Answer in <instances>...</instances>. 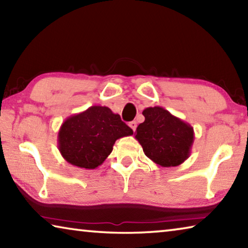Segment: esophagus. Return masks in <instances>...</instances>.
I'll return each instance as SVG.
<instances>
[{
	"label": "esophagus",
	"instance_id": "34e87169",
	"mask_svg": "<svg viewBox=\"0 0 248 248\" xmlns=\"http://www.w3.org/2000/svg\"><path fill=\"white\" fill-rule=\"evenodd\" d=\"M129 127L132 129V131H136V129H137V123H136V121H131V123H129Z\"/></svg>",
	"mask_w": 248,
	"mask_h": 248
}]
</instances>
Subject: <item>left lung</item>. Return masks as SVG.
<instances>
[{
	"instance_id": "obj_1",
	"label": "left lung",
	"mask_w": 248,
	"mask_h": 248,
	"mask_svg": "<svg viewBox=\"0 0 248 248\" xmlns=\"http://www.w3.org/2000/svg\"><path fill=\"white\" fill-rule=\"evenodd\" d=\"M145 120L138 125L136 139L155 164L173 167L189 157L195 140L194 128L163 107L145 108Z\"/></svg>"
}]
</instances>
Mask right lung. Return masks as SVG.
Here are the masks:
<instances>
[{
  "mask_svg": "<svg viewBox=\"0 0 248 248\" xmlns=\"http://www.w3.org/2000/svg\"><path fill=\"white\" fill-rule=\"evenodd\" d=\"M133 134L118 114L106 106H91L70 116L58 132V148L66 162L95 170L111 153L116 140Z\"/></svg>",
  "mask_w": 248,
  "mask_h": 248,
  "instance_id": "1",
  "label": "right lung"
}]
</instances>
